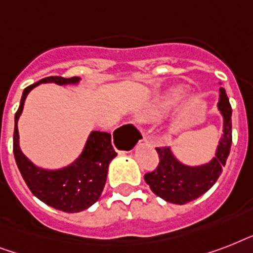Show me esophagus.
<instances>
[{
  "label": "esophagus",
  "instance_id": "obj_1",
  "mask_svg": "<svg viewBox=\"0 0 253 253\" xmlns=\"http://www.w3.org/2000/svg\"><path fill=\"white\" fill-rule=\"evenodd\" d=\"M146 142H148V140H146Z\"/></svg>",
  "mask_w": 253,
  "mask_h": 253
}]
</instances>
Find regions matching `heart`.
Instances as JSON below:
<instances>
[{
    "instance_id": "heart-1",
    "label": "heart",
    "mask_w": 253,
    "mask_h": 253,
    "mask_svg": "<svg viewBox=\"0 0 253 253\" xmlns=\"http://www.w3.org/2000/svg\"><path fill=\"white\" fill-rule=\"evenodd\" d=\"M184 91V87H173L172 90H169V93L164 97L163 101H160L158 105H155L154 107H151V109H148V110L144 111V113L140 115V121H143V122H150V121H154V119L159 118L160 115L164 114L169 107L172 106L173 103L176 102V101H178V99L182 97Z\"/></svg>"
}]
</instances>
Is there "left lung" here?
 <instances>
[{
	"instance_id": "obj_1",
	"label": "left lung",
	"mask_w": 253,
	"mask_h": 253,
	"mask_svg": "<svg viewBox=\"0 0 253 253\" xmlns=\"http://www.w3.org/2000/svg\"><path fill=\"white\" fill-rule=\"evenodd\" d=\"M218 110L223 119V134L220 136L215 155L210 162L201 166H188L178 160L170 147L156 148L160 158L158 168L144 174L151 190L167 202L185 205L197 200L215 184L231 150L232 109L223 87H219Z\"/></svg>"
}]
</instances>
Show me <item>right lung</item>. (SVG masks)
I'll return each instance as SVG.
<instances>
[{"mask_svg":"<svg viewBox=\"0 0 253 253\" xmlns=\"http://www.w3.org/2000/svg\"><path fill=\"white\" fill-rule=\"evenodd\" d=\"M80 77L64 79L51 76L30 85L23 90L21 105L14 118V158L23 180L34 196L51 208L64 212H80L90 208L101 197L106 184L107 169L113 159L117 156L111 146V135L101 131H90L84 150L71 164L57 169H47L35 166L19 147L18 119L23 111L26 97L41 84L77 85ZM131 126V125H127ZM119 130V128H118Z\"/></svg>","mask_w":253,"mask_h":253,"instance_id":"add662e5","label":"right lung"}]
</instances>
